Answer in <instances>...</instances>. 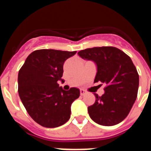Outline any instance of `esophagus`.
<instances>
[{"label":"esophagus","mask_w":151,"mask_h":151,"mask_svg":"<svg viewBox=\"0 0 151 151\" xmlns=\"http://www.w3.org/2000/svg\"><path fill=\"white\" fill-rule=\"evenodd\" d=\"M86 94H87V91L85 90H84V89H81V90H80V94L82 96H84Z\"/></svg>","instance_id":"1"}]
</instances>
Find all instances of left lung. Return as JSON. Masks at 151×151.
Listing matches in <instances>:
<instances>
[{"label": "left lung", "mask_w": 151, "mask_h": 151, "mask_svg": "<svg viewBox=\"0 0 151 151\" xmlns=\"http://www.w3.org/2000/svg\"><path fill=\"white\" fill-rule=\"evenodd\" d=\"M82 59L97 66L94 82L106 85L104 94H94L95 103L88 107L92 120L104 126L119 123L128 116L135 102L139 76L130 57L114 47H98L80 50Z\"/></svg>", "instance_id": "8db88e82"}]
</instances>
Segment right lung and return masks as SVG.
I'll return each instance as SVG.
<instances>
[{"label": "right lung", "mask_w": 151, "mask_h": 151, "mask_svg": "<svg viewBox=\"0 0 151 151\" xmlns=\"http://www.w3.org/2000/svg\"><path fill=\"white\" fill-rule=\"evenodd\" d=\"M76 53L53 49L35 50L19 71L21 101L29 116L43 127H58L70 118L71 105L78 98L80 91L76 88L65 91L57 82L63 81L64 62Z\"/></svg>", "instance_id": "right-lung-1"}]
</instances>
